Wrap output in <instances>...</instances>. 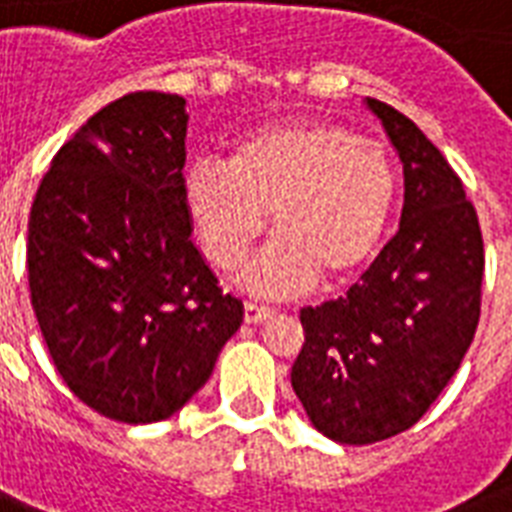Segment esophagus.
<instances>
[{
	"instance_id": "1",
	"label": "esophagus",
	"mask_w": 512,
	"mask_h": 512,
	"mask_svg": "<svg viewBox=\"0 0 512 512\" xmlns=\"http://www.w3.org/2000/svg\"><path fill=\"white\" fill-rule=\"evenodd\" d=\"M271 308L268 305H257V303H247L244 305V319H247V324H257V321H265L268 316H271Z\"/></svg>"
}]
</instances>
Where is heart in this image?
<instances>
[{"label":"heart","instance_id":"1","mask_svg":"<svg viewBox=\"0 0 512 512\" xmlns=\"http://www.w3.org/2000/svg\"><path fill=\"white\" fill-rule=\"evenodd\" d=\"M183 196L201 252L220 271L244 263L271 215L279 239L247 284L287 295L316 276L342 287L372 265L396 209L398 172L380 143L342 124L279 122L244 135L228 164H191Z\"/></svg>","mask_w":512,"mask_h":512}]
</instances>
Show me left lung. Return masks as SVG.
<instances>
[{
    "mask_svg": "<svg viewBox=\"0 0 512 512\" xmlns=\"http://www.w3.org/2000/svg\"><path fill=\"white\" fill-rule=\"evenodd\" d=\"M404 162L398 233L348 295L300 311L292 388L324 436L374 444L420 422L476 337L484 236L473 201L412 119L366 98Z\"/></svg>",
    "mask_w": 512,
    "mask_h": 512,
    "instance_id": "obj_1",
    "label": "left lung"
}]
</instances>
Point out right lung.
I'll use <instances>...</instances> for the list:
<instances>
[{"instance_id": "obj_1", "label": "right lung", "mask_w": 512, "mask_h": 512, "mask_svg": "<svg viewBox=\"0 0 512 512\" xmlns=\"http://www.w3.org/2000/svg\"><path fill=\"white\" fill-rule=\"evenodd\" d=\"M185 100L130 92L52 159L28 217L31 305L71 393L130 425L167 420L244 319L191 241Z\"/></svg>"}]
</instances>
